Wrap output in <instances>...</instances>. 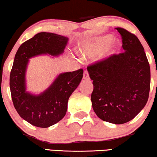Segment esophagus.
Masks as SVG:
<instances>
[{"instance_id": "obj_1", "label": "esophagus", "mask_w": 157, "mask_h": 157, "mask_svg": "<svg viewBox=\"0 0 157 157\" xmlns=\"http://www.w3.org/2000/svg\"><path fill=\"white\" fill-rule=\"evenodd\" d=\"M83 79L84 80H89V72L87 71H84L83 72Z\"/></svg>"}]
</instances>
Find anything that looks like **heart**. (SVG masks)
<instances>
[{
    "mask_svg": "<svg viewBox=\"0 0 157 157\" xmlns=\"http://www.w3.org/2000/svg\"><path fill=\"white\" fill-rule=\"evenodd\" d=\"M120 46L119 40L113 38L110 34L97 36L88 40L80 47L79 53L81 57L93 58L104 51V57H109L115 54Z\"/></svg>",
    "mask_w": 157,
    "mask_h": 157,
    "instance_id": "b5f03b06",
    "label": "heart"
}]
</instances>
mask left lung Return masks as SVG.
<instances>
[{
  "label": "left lung",
  "instance_id": "obj_1",
  "mask_svg": "<svg viewBox=\"0 0 157 157\" xmlns=\"http://www.w3.org/2000/svg\"><path fill=\"white\" fill-rule=\"evenodd\" d=\"M124 53L89 66L93 81L92 107L103 121L122 124L144 109L149 98L151 81L149 63L138 38L122 28Z\"/></svg>",
  "mask_w": 157,
  "mask_h": 157
}]
</instances>
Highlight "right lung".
<instances>
[{
  "label": "right lung",
  "mask_w": 157,
  "mask_h": 157,
  "mask_svg": "<svg viewBox=\"0 0 157 157\" xmlns=\"http://www.w3.org/2000/svg\"><path fill=\"white\" fill-rule=\"evenodd\" d=\"M68 38L41 32L21 44L10 74V89L14 107L20 117L32 125L48 128L65 117L68 101L83 78L82 68L60 74L39 94L26 91L25 74L29 59L40 55L59 56L64 52Z\"/></svg>",
  "instance_id": "obj_1"
}]
</instances>
